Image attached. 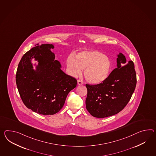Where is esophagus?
<instances>
[{
	"instance_id": "1",
	"label": "esophagus",
	"mask_w": 156,
	"mask_h": 156,
	"mask_svg": "<svg viewBox=\"0 0 156 156\" xmlns=\"http://www.w3.org/2000/svg\"><path fill=\"white\" fill-rule=\"evenodd\" d=\"M78 84H79V85H80V84H83V82L82 81V80H78Z\"/></svg>"
}]
</instances>
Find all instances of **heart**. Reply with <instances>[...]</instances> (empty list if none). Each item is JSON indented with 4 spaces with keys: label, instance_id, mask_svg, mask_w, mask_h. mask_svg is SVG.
Instances as JSON below:
<instances>
[{
    "label": "heart",
    "instance_id": "b5f03b06",
    "mask_svg": "<svg viewBox=\"0 0 156 156\" xmlns=\"http://www.w3.org/2000/svg\"><path fill=\"white\" fill-rule=\"evenodd\" d=\"M66 64L72 76L80 74L85 69L84 76L89 82L94 84L101 83L106 80L112 67L110 59L95 50L81 51L76 54V59L72 56H69Z\"/></svg>",
    "mask_w": 156,
    "mask_h": 156
}]
</instances>
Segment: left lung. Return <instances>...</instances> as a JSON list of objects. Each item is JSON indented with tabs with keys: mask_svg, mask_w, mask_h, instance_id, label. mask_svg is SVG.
I'll return each instance as SVG.
<instances>
[{
	"mask_svg": "<svg viewBox=\"0 0 156 156\" xmlns=\"http://www.w3.org/2000/svg\"><path fill=\"white\" fill-rule=\"evenodd\" d=\"M117 68L106 80L98 84L86 83V106L92 116L103 118L117 114L131 98L136 85V74L133 61L118 55Z\"/></svg>",
	"mask_w": 156,
	"mask_h": 156,
	"instance_id": "8db88e82",
	"label": "left lung"
}]
</instances>
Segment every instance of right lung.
<instances>
[{
  "label": "right lung",
  "mask_w": 156,
  "mask_h": 156,
  "mask_svg": "<svg viewBox=\"0 0 156 156\" xmlns=\"http://www.w3.org/2000/svg\"><path fill=\"white\" fill-rule=\"evenodd\" d=\"M52 44H36L20 61L16 82L20 97L27 108L42 115H53L61 110L69 92L77 80L61 70L51 51ZM34 56L39 62L34 71L30 63Z\"/></svg>",
  "instance_id": "add662e5"
}]
</instances>
